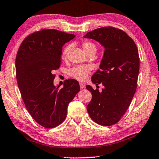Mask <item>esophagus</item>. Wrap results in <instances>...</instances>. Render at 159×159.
I'll list each match as a JSON object with an SVG mask.
<instances>
[{"instance_id": "34e87169", "label": "esophagus", "mask_w": 159, "mask_h": 159, "mask_svg": "<svg viewBox=\"0 0 159 159\" xmlns=\"http://www.w3.org/2000/svg\"><path fill=\"white\" fill-rule=\"evenodd\" d=\"M80 88H81V89H84L85 85L83 84V83H80Z\"/></svg>"}]
</instances>
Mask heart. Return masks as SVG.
Instances as JSON below:
<instances>
[{"label": "heart", "mask_w": 159, "mask_h": 159, "mask_svg": "<svg viewBox=\"0 0 159 159\" xmlns=\"http://www.w3.org/2000/svg\"><path fill=\"white\" fill-rule=\"evenodd\" d=\"M82 47L83 50L87 55L91 52H96L97 47L95 44L91 41L84 40L82 43ZM70 47L69 45L66 46L62 50V58L63 60H66L69 53ZM90 72V67L88 66H75L70 69L68 72V75L73 79L77 80L78 81H84L87 79L88 75Z\"/></svg>", "instance_id": "b5f03b06"}]
</instances>
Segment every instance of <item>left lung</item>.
I'll use <instances>...</instances> for the list:
<instances>
[{
  "label": "left lung",
  "mask_w": 159,
  "mask_h": 159,
  "mask_svg": "<svg viewBox=\"0 0 159 159\" xmlns=\"http://www.w3.org/2000/svg\"><path fill=\"white\" fill-rule=\"evenodd\" d=\"M84 38L98 41L105 48L99 70L92 77L97 87L102 83L104 88L99 92L87 85L92 95L87 111L99 125H114L127 110L137 87L138 48L125 32L111 26L88 32Z\"/></svg>",
  "instance_id": "left-lung-1"
}]
</instances>
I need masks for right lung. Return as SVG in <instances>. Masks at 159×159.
Masks as SVG:
<instances>
[{
	"label": "right lung",
	"mask_w": 159,
	"mask_h": 159,
	"mask_svg": "<svg viewBox=\"0 0 159 159\" xmlns=\"http://www.w3.org/2000/svg\"><path fill=\"white\" fill-rule=\"evenodd\" d=\"M75 37L55 29H41L24 39L16 58L17 82L27 110L38 124L54 128L65 121L68 104L80 91L77 80L54 86L62 46Z\"/></svg>",
	"instance_id": "add662e5"
}]
</instances>
